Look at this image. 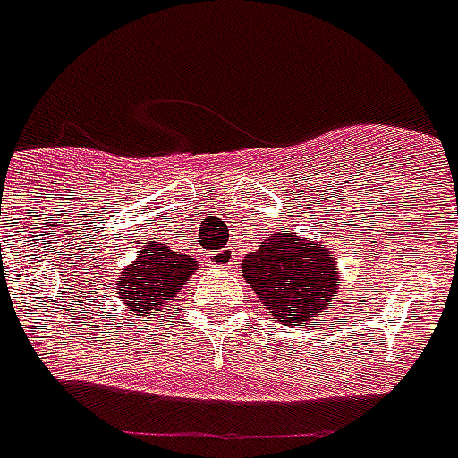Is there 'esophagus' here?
<instances>
[{
    "instance_id": "34e87169",
    "label": "esophagus",
    "mask_w": 458,
    "mask_h": 458,
    "mask_svg": "<svg viewBox=\"0 0 458 458\" xmlns=\"http://www.w3.org/2000/svg\"><path fill=\"white\" fill-rule=\"evenodd\" d=\"M233 250H219V253H215V266L216 267H232L233 266Z\"/></svg>"
}]
</instances>
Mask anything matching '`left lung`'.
I'll use <instances>...</instances> for the list:
<instances>
[{"label": "left lung", "instance_id": "obj_1", "mask_svg": "<svg viewBox=\"0 0 458 458\" xmlns=\"http://www.w3.org/2000/svg\"><path fill=\"white\" fill-rule=\"evenodd\" d=\"M243 280L267 314L284 326L314 323L338 299V260L321 243L273 233L242 260Z\"/></svg>", "mask_w": 458, "mask_h": 458}]
</instances>
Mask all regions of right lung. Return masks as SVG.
Listing matches in <instances>:
<instances>
[{"instance_id": "1", "label": "right lung", "mask_w": 458, "mask_h": 458, "mask_svg": "<svg viewBox=\"0 0 458 458\" xmlns=\"http://www.w3.org/2000/svg\"><path fill=\"white\" fill-rule=\"evenodd\" d=\"M192 273L198 260L171 250L166 243H147L137 250V258L118 275V299L127 314L137 318H154L171 299L176 297Z\"/></svg>"}]
</instances>
